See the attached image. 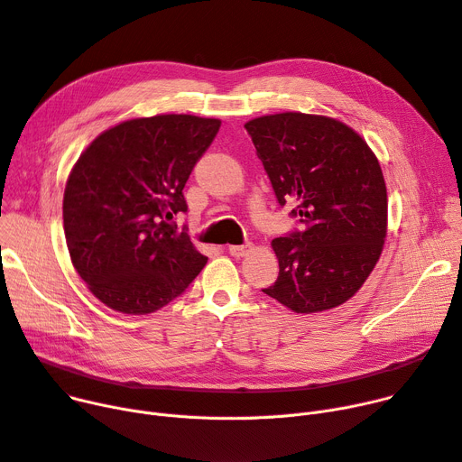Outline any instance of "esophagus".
<instances>
[{"label": "esophagus", "mask_w": 462, "mask_h": 462, "mask_svg": "<svg viewBox=\"0 0 462 462\" xmlns=\"http://www.w3.org/2000/svg\"><path fill=\"white\" fill-rule=\"evenodd\" d=\"M251 251H253V245H251V243H245V245H230V247H228V253H230L234 258L247 256Z\"/></svg>", "instance_id": "1"}]
</instances>
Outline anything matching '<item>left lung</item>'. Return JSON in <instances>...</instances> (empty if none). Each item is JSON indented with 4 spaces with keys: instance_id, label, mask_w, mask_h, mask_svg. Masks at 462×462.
Here are the masks:
<instances>
[{
    "instance_id": "1",
    "label": "left lung",
    "mask_w": 462,
    "mask_h": 462,
    "mask_svg": "<svg viewBox=\"0 0 462 462\" xmlns=\"http://www.w3.org/2000/svg\"><path fill=\"white\" fill-rule=\"evenodd\" d=\"M247 128L279 204H297L302 232L276 237L279 279L263 290L295 314L349 300L377 265L388 226L386 183L367 143L344 122L299 111Z\"/></svg>"
}]
</instances>
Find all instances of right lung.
<instances>
[{"label":"right lung","mask_w":462,"mask_h":462,"mask_svg":"<svg viewBox=\"0 0 462 462\" xmlns=\"http://www.w3.org/2000/svg\"><path fill=\"white\" fill-rule=\"evenodd\" d=\"M219 118L156 115L102 132L74 163L63 197L67 247L90 293L111 310L152 314L195 281L208 258L169 225Z\"/></svg>","instance_id":"add662e5"}]
</instances>
